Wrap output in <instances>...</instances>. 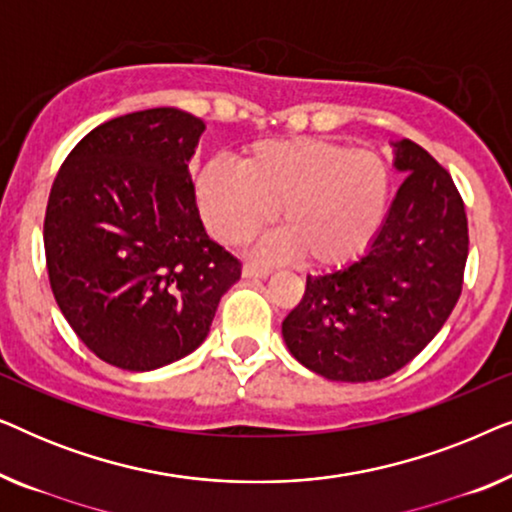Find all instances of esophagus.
<instances>
[{
    "label": "esophagus",
    "instance_id": "obj_1",
    "mask_svg": "<svg viewBox=\"0 0 512 512\" xmlns=\"http://www.w3.org/2000/svg\"><path fill=\"white\" fill-rule=\"evenodd\" d=\"M270 275V268H263V265H256V263H247L242 270V277L247 279H265Z\"/></svg>",
    "mask_w": 512,
    "mask_h": 512
}]
</instances>
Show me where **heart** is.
<instances>
[{
  "mask_svg": "<svg viewBox=\"0 0 512 512\" xmlns=\"http://www.w3.org/2000/svg\"><path fill=\"white\" fill-rule=\"evenodd\" d=\"M202 219L223 244H242L275 219L263 256L300 254L312 268H338L359 258L382 228L391 170L373 149H347L319 137L263 139L240 167L212 160L195 179Z\"/></svg>",
  "mask_w": 512,
  "mask_h": 512,
  "instance_id": "obj_1",
  "label": "heart"
}]
</instances>
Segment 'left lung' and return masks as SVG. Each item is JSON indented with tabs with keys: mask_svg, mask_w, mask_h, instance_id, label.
Masks as SVG:
<instances>
[{
	"mask_svg": "<svg viewBox=\"0 0 512 512\" xmlns=\"http://www.w3.org/2000/svg\"><path fill=\"white\" fill-rule=\"evenodd\" d=\"M394 167L405 179L366 254L307 275L282 324L289 352L326 380L373 382L401 370L461 296L468 221L450 172L410 139L394 142Z\"/></svg>",
	"mask_w": 512,
	"mask_h": 512,
	"instance_id": "1",
	"label": "left lung"
}]
</instances>
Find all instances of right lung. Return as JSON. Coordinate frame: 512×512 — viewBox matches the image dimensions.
<instances>
[{
  "label": "right lung",
  "mask_w": 512,
  "mask_h": 512,
  "mask_svg": "<svg viewBox=\"0 0 512 512\" xmlns=\"http://www.w3.org/2000/svg\"><path fill=\"white\" fill-rule=\"evenodd\" d=\"M205 123L174 107L97 125L48 195L51 289L83 345L123 370L163 368L207 338L242 265L209 240L188 174Z\"/></svg>",
  "instance_id": "obj_1"
}]
</instances>
